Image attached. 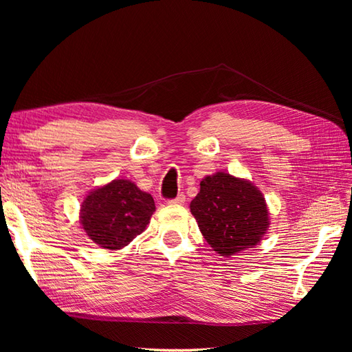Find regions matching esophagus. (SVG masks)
Listing matches in <instances>:
<instances>
[{
  "mask_svg": "<svg viewBox=\"0 0 352 352\" xmlns=\"http://www.w3.org/2000/svg\"><path fill=\"white\" fill-rule=\"evenodd\" d=\"M184 201H186V195L184 193H178V195L175 197V198H172V199H168V204H172V206H177V204H184Z\"/></svg>",
  "mask_w": 352,
  "mask_h": 352,
  "instance_id": "esophagus-1",
  "label": "esophagus"
}]
</instances>
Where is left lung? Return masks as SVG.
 Here are the masks:
<instances>
[{"instance_id": "obj_1", "label": "left lung", "mask_w": 352, "mask_h": 352, "mask_svg": "<svg viewBox=\"0 0 352 352\" xmlns=\"http://www.w3.org/2000/svg\"><path fill=\"white\" fill-rule=\"evenodd\" d=\"M199 186L190 212L213 251L230 257L261 241L269 213L256 186L226 172L206 177Z\"/></svg>"}]
</instances>
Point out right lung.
I'll return each mask as SVG.
<instances>
[{
  "label": "right lung",
  "instance_id": "add662e5",
  "mask_svg": "<svg viewBox=\"0 0 352 352\" xmlns=\"http://www.w3.org/2000/svg\"><path fill=\"white\" fill-rule=\"evenodd\" d=\"M155 212L153 197L129 180L92 190L81 204L80 222L101 248L121 250L145 230Z\"/></svg>",
  "mask_w": 352,
  "mask_h": 352
}]
</instances>
